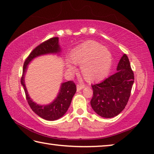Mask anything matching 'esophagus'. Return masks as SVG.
<instances>
[{
  "label": "esophagus",
  "mask_w": 154,
  "mask_h": 154,
  "mask_svg": "<svg viewBox=\"0 0 154 154\" xmlns=\"http://www.w3.org/2000/svg\"><path fill=\"white\" fill-rule=\"evenodd\" d=\"M85 87L84 85H81V84H77V90L79 91L81 90H82L83 88Z\"/></svg>",
  "instance_id": "1"
}]
</instances>
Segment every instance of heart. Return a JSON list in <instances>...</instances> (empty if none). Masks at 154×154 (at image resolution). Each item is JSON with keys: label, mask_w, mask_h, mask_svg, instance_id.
<instances>
[{"label": "heart", "mask_w": 154, "mask_h": 154, "mask_svg": "<svg viewBox=\"0 0 154 154\" xmlns=\"http://www.w3.org/2000/svg\"><path fill=\"white\" fill-rule=\"evenodd\" d=\"M69 60L72 64L81 66L84 79L89 82H98L108 74L112 64L111 53L105 47L95 41L83 43L72 52ZM69 72L75 71L71 64H66Z\"/></svg>", "instance_id": "obj_1"}]
</instances>
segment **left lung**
<instances>
[{"label":"left lung","instance_id":"obj_1","mask_svg":"<svg viewBox=\"0 0 154 154\" xmlns=\"http://www.w3.org/2000/svg\"><path fill=\"white\" fill-rule=\"evenodd\" d=\"M117 71L100 83L92 85L91 106L103 118H113L120 113L126 106L131 93L134 77L126 54L121 58Z\"/></svg>","mask_w":154,"mask_h":154}]
</instances>
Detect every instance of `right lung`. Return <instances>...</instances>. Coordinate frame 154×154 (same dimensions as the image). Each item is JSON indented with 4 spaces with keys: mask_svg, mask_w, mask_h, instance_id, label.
Wrapping results in <instances>:
<instances>
[{
    "mask_svg": "<svg viewBox=\"0 0 154 154\" xmlns=\"http://www.w3.org/2000/svg\"><path fill=\"white\" fill-rule=\"evenodd\" d=\"M60 51L58 44V37H53L44 41L33 49L27 57L23 66V74L21 78V83L24 87L26 98L32 110L44 119L54 121L60 118L65 114L71 105L72 98L76 92V85L72 81L62 83L58 96L49 105H39L34 103L28 95L24 83V75L26 71L27 65L35 58L41 55L48 54H57Z\"/></svg>",
    "mask_w": 154,
    "mask_h": 154,
    "instance_id": "1",
    "label": "right lung"
}]
</instances>
